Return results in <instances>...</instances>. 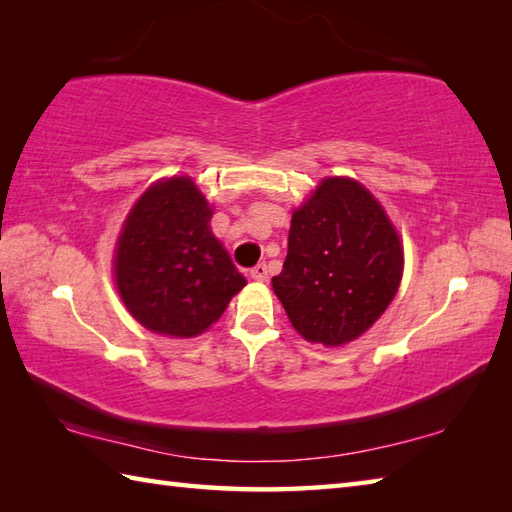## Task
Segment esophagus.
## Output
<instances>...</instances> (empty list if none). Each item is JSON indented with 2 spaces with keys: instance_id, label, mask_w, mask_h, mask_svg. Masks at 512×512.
<instances>
[{
  "instance_id": "esophagus-1",
  "label": "esophagus",
  "mask_w": 512,
  "mask_h": 512,
  "mask_svg": "<svg viewBox=\"0 0 512 512\" xmlns=\"http://www.w3.org/2000/svg\"><path fill=\"white\" fill-rule=\"evenodd\" d=\"M250 277H253L255 281H266L268 279L266 264H257L255 268H250Z\"/></svg>"
}]
</instances>
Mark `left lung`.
Segmentation results:
<instances>
[{"label": "left lung", "instance_id": "obj_1", "mask_svg": "<svg viewBox=\"0 0 512 512\" xmlns=\"http://www.w3.org/2000/svg\"><path fill=\"white\" fill-rule=\"evenodd\" d=\"M402 244L378 200L352 178H325L292 213L273 290L303 339L328 347L367 332L396 297Z\"/></svg>", "mask_w": 512, "mask_h": 512}]
</instances>
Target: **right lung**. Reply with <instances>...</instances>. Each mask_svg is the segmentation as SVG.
<instances>
[{"instance_id": "right-lung-1", "label": "right lung", "mask_w": 512, "mask_h": 512, "mask_svg": "<svg viewBox=\"0 0 512 512\" xmlns=\"http://www.w3.org/2000/svg\"><path fill=\"white\" fill-rule=\"evenodd\" d=\"M213 209L187 176L160 180L129 211L116 244V288L156 334L191 339L222 317L246 286L213 237Z\"/></svg>"}]
</instances>
